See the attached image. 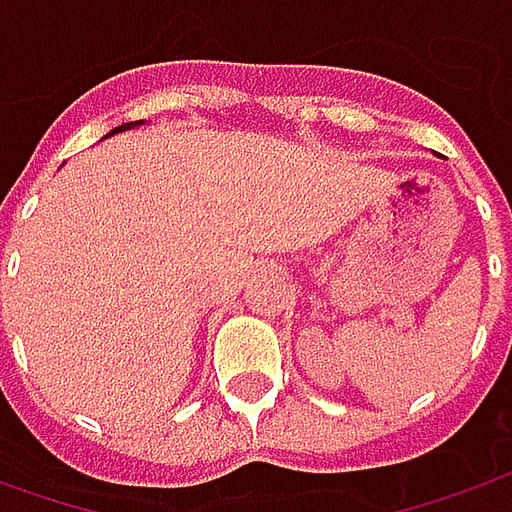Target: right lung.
Masks as SVG:
<instances>
[{
  "label": "right lung",
  "mask_w": 512,
  "mask_h": 512,
  "mask_svg": "<svg viewBox=\"0 0 512 512\" xmlns=\"http://www.w3.org/2000/svg\"><path fill=\"white\" fill-rule=\"evenodd\" d=\"M134 125H142V120H137V123H125V125H117L114 131H109L106 137H111V134H120V131H128V128H134Z\"/></svg>",
  "instance_id": "add662e5"
}]
</instances>
